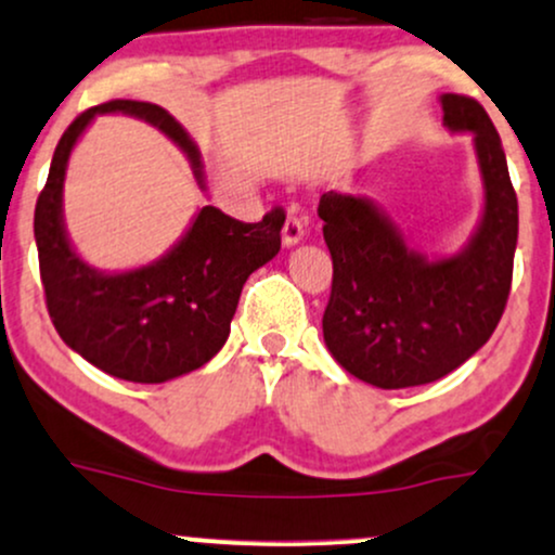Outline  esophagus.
Listing matches in <instances>:
<instances>
[{
  "label": "esophagus",
  "instance_id": "1",
  "mask_svg": "<svg viewBox=\"0 0 555 555\" xmlns=\"http://www.w3.org/2000/svg\"><path fill=\"white\" fill-rule=\"evenodd\" d=\"M304 241V223L301 220L296 218V215H288V220H285V225H283V246H296V244H301Z\"/></svg>",
  "mask_w": 555,
  "mask_h": 555
}]
</instances>
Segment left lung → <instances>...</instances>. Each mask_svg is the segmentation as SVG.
<instances>
[{
  "label": "left lung",
  "instance_id": "left-lung-1",
  "mask_svg": "<svg viewBox=\"0 0 555 555\" xmlns=\"http://www.w3.org/2000/svg\"><path fill=\"white\" fill-rule=\"evenodd\" d=\"M449 132H470L483 215L452 257L428 259L376 202L327 192L319 199L332 254L324 343L356 379L379 389L447 376L488 343L506 309L517 249V194L501 137L475 98H439Z\"/></svg>",
  "mask_w": 555,
  "mask_h": 555
}]
</instances>
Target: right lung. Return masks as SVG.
I'll use <instances>...</instances> for the list:
<instances>
[{"label":"right lung","mask_w":555,"mask_h":555,"mask_svg":"<svg viewBox=\"0 0 555 555\" xmlns=\"http://www.w3.org/2000/svg\"><path fill=\"white\" fill-rule=\"evenodd\" d=\"M98 114L153 124L207 189L197 145L166 108L108 101L82 111L59 140L33 218L46 306L59 337L95 369L124 382L163 384L205 366L223 348L246 278L280 251L285 212L275 207L259 223H241L205 205L155 262L127 272L90 267L69 244L62 192L72 150Z\"/></svg>","instance_id":"1"}]
</instances>
